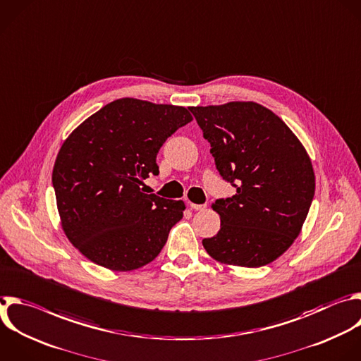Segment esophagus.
<instances>
[{
    "label": "esophagus",
    "instance_id": "obj_1",
    "mask_svg": "<svg viewBox=\"0 0 361 361\" xmlns=\"http://www.w3.org/2000/svg\"><path fill=\"white\" fill-rule=\"evenodd\" d=\"M190 207L195 211H205L207 209V204H194V202H190Z\"/></svg>",
    "mask_w": 361,
    "mask_h": 361
}]
</instances>
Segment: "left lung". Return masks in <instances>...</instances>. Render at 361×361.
I'll use <instances>...</instances> for the list:
<instances>
[{
	"label": "left lung",
	"instance_id": "8db88e82",
	"mask_svg": "<svg viewBox=\"0 0 361 361\" xmlns=\"http://www.w3.org/2000/svg\"><path fill=\"white\" fill-rule=\"evenodd\" d=\"M221 177L236 188L216 200L221 228L202 239L209 257L259 268L279 258L300 233L314 195L312 161L292 130L255 102L190 107Z\"/></svg>",
	"mask_w": 361,
	"mask_h": 361
}]
</instances>
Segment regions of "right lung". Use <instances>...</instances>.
I'll use <instances>...</instances> for the list:
<instances>
[{
	"label": "right lung",
	"instance_id": "1",
	"mask_svg": "<svg viewBox=\"0 0 361 361\" xmlns=\"http://www.w3.org/2000/svg\"><path fill=\"white\" fill-rule=\"evenodd\" d=\"M191 120L183 106L123 97L63 142L52 171L56 205L68 239L89 261L128 272L160 254L185 205L140 185L159 174L164 142Z\"/></svg>",
	"mask_w": 361,
	"mask_h": 361
}]
</instances>
